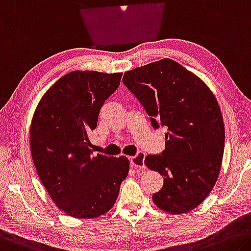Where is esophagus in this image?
<instances>
[{
    "label": "esophagus",
    "instance_id": "34e87169",
    "mask_svg": "<svg viewBox=\"0 0 251 251\" xmlns=\"http://www.w3.org/2000/svg\"><path fill=\"white\" fill-rule=\"evenodd\" d=\"M129 160H130V165H132L135 170H140V171L145 170V165H144L145 153H142V152L138 153L136 156H132Z\"/></svg>",
    "mask_w": 251,
    "mask_h": 251
}]
</instances>
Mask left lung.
I'll use <instances>...</instances> for the list:
<instances>
[{
	"mask_svg": "<svg viewBox=\"0 0 251 251\" xmlns=\"http://www.w3.org/2000/svg\"><path fill=\"white\" fill-rule=\"evenodd\" d=\"M123 82L145 107L154 128H168L165 150L144 161L164 176L152 197L155 205L173 214L196 209L212 191L224 157L225 125L216 96L202 79L168 58L126 71Z\"/></svg>",
	"mask_w": 251,
	"mask_h": 251,
	"instance_id": "obj_1",
	"label": "left lung"
}]
</instances>
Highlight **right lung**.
<instances>
[{
	"label": "right lung",
	"instance_id": "add662e5",
	"mask_svg": "<svg viewBox=\"0 0 251 251\" xmlns=\"http://www.w3.org/2000/svg\"><path fill=\"white\" fill-rule=\"evenodd\" d=\"M122 75L71 71L35 107L30 125L34 166L55 205L74 218L95 219L109 211L128 174L126 156H93L88 136Z\"/></svg>",
	"mask_w": 251,
	"mask_h": 251
}]
</instances>
